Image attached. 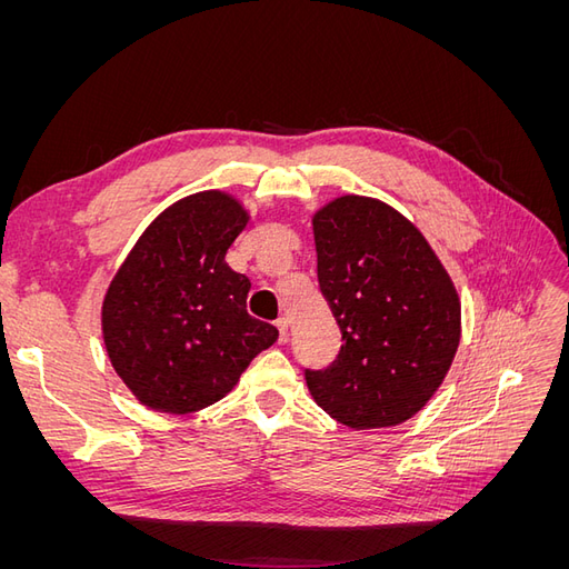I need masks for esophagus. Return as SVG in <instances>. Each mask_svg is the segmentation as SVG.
Returning a JSON list of instances; mask_svg holds the SVG:
<instances>
[{
  "instance_id": "obj_1",
  "label": "esophagus",
  "mask_w": 569,
  "mask_h": 569,
  "mask_svg": "<svg viewBox=\"0 0 569 569\" xmlns=\"http://www.w3.org/2000/svg\"><path fill=\"white\" fill-rule=\"evenodd\" d=\"M274 325H278V330H280V341H287V337H289V320L280 318Z\"/></svg>"
}]
</instances>
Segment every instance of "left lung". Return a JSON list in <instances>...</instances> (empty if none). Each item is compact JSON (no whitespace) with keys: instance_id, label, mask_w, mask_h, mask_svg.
Here are the masks:
<instances>
[{"instance_id":"1","label":"left lung","mask_w":569,"mask_h":569,"mask_svg":"<svg viewBox=\"0 0 569 569\" xmlns=\"http://www.w3.org/2000/svg\"><path fill=\"white\" fill-rule=\"evenodd\" d=\"M318 282L341 330L308 391L351 429L396 427L432 399L460 343V297L435 249L389 203L343 194L313 213Z\"/></svg>"}]
</instances>
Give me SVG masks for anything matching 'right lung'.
<instances>
[{
	"instance_id": "1",
	"label": "right lung",
	"mask_w": 569,
	"mask_h": 569,
	"mask_svg": "<svg viewBox=\"0 0 569 569\" xmlns=\"http://www.w3.org/2000/svg\"><path fill=\"white\" fill-rule=\"evenodd\" d=\"M251 213L203 189L149 222L101 303L113 370L142 406L187 416L228 396L280 332L247 313L251 282L226 263Z\"/></svg>"
}]
</instances>
